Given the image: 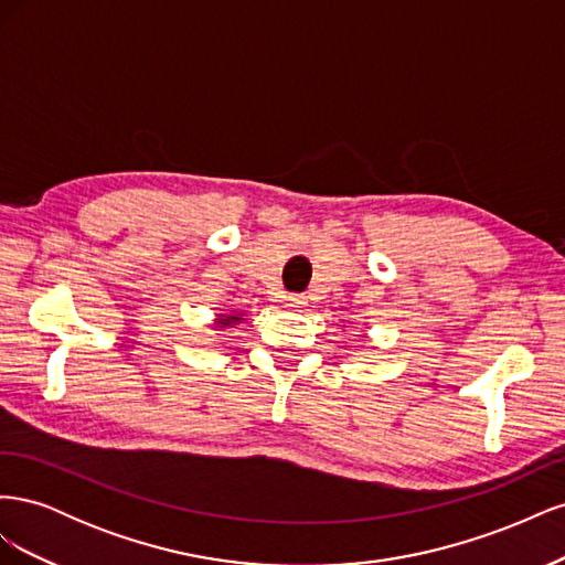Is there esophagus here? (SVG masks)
<instances>
[{"instance_id":"esophagus-1","label":"esophagus","mask_w":565,"mask_h":565,"mask_svg":"<svg viewBox=\"0 0 565 565\" xmlns=\"http://www.w3.org/2000/svg\"><path fill=\"white\" fill-rule=\"evenodd\" d=\"M287 306H289V309H295V311H299V309H303V306L306 303H309V299H306L303 295H289L287 299Z\"/></svg>"}]
</instances>
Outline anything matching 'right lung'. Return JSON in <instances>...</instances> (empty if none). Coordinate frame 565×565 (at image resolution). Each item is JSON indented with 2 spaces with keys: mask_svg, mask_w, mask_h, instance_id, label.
Wrapping results in <instances>:
<instances>
[{
  "mask_svg": "<svg viewBox=\"0 0 565 565\" xmlns=\"http://www.w3.org/2000/svg\"><path fill=\"white\" fill-rule=\"evenodd\" d=\"M221 320H224V322H221V324H231V322H235V320H243V318H237V316H228V318H221Z\"/></svg>",
  "mask_w": 565,
  "mask_h": 565,
  "instance_id": "1",
  "label": "right lung"
}]
</instances>
